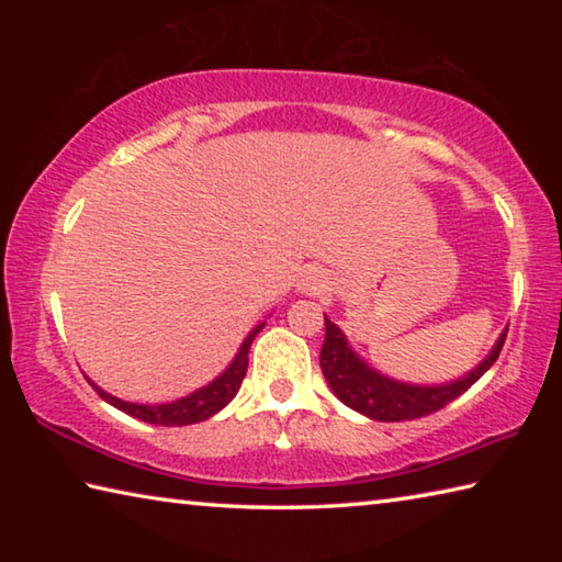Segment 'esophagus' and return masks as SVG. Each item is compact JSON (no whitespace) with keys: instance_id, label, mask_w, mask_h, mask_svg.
<instances>
[{"instance_id":"34e87169","label":"esophagus","mask_w":562,"mask_h":562,"mask_svg":"<svg viewBox=\"0 0 562 562\" xmlns=\"http://www.w3.org/2000/svg\"><path fill=\"white\" fill-rule=\"evenodd\" d=\"M325 282H327L325 274L317 272V270H307L300 280V290L307 292V294H317V292L325 290Z\"/></svg>"}]
</instances>
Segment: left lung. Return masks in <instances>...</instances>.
<instances>
[{
  "mask_svg": "<svg viewBox=\"0 0 562 562\" xmlns=\"http://www.w3.org/2000/svg\"><path fill=\"white\" fill-rule=\"evenodd\" d=\"M506 331L508 329L501 331L486 359L461 379L446 384H408L369 367L349 347L345 331L325 315V345L319 351V367L329 389L341 404L374 418V422H408V418H422L439 412L453 398H459L465 389H471V384L479 382L493 367V361L498 359L503 341H506Z\"/></svg>",
  "mask_w": 562,
  "mask_h": 562,
  "instance_id": "1",
  "label": "left lung"
}]
</instances>
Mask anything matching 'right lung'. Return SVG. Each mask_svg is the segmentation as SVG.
Segmentation results:
<instances>
[{
    "label": "right lung",
    "instance_id": "obj_1",
    "mask_svg": "<svg viewBox=\"0 0 562 562\" xmlns=\"http://www.w3.org/2000/svg\"><path fill=\"white\" fill-rule=\"evenodd\" d=\"M262 327H265V322H260V325L243 339L240 349H237V355L233 357V361L227 364L223 374H217L213 382H207L205 386L195 389V392H190L188 396L176 398V402H166V404L123 402V398L103 392V389L93 384L91 379H89V384L97 389V394L103 398V402H109L111 406L121 408L123 414L140 418V422H146V424L188 426V424L205 422V418H211L213 414H217L221 408H225L233 402V396L237 394V389H240L243 379L247 374V355H250V345H252V339L258 337V331Z\"/></svg>",
    "mask_w": 562,
    "mask_h": 562
}]
</instances>
